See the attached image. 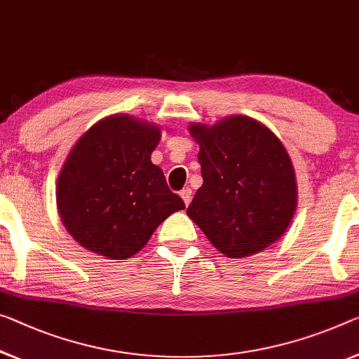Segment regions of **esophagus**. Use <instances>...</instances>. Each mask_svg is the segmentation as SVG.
<instances>
[{"label": "esophagus", "mask_w": 359, "mask_h": 359, "mask_svg": "<svg viewBox=\"0 0 359 359\" xmlns=\"http://www.w3.org/2000/svg\"><path fill=\"white\" fill-rule=\"evenodd\" d=\"M180 194H181V198H183L186 205H189V203H191V198H192V191H191V187H184V189L181 191Z\"/></svg>", "instance_id": "1"}]
</instances>
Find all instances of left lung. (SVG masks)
<instances>
[{
	"instance_id": "8db88e82",
	"label": "left lung",
	"mask_w": 359,
	"mask_h": 359,
	"mask_svg": "<svg viewBox=\"0 0 359 359\" xmlns=\"http://www.w3.org/2000/svg\"><path fill=\"white\" fill-rule=\"evenodd\" d=\"M203 184L187 217L213 247L245 258L278 242L297 210L294 165L278 136L247 115L191 123Z\"/></svg>"
}]
</instances>
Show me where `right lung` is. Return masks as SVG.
Returning a JSON list of instances; mask_svg holds the SVG:
<instances>
[{
  "label": "right lung",
  "instance_id": "add662e5",
  "mask_svg": "<svg viewBox=\"0 0 359 359\" xmlns=\"http://www.w3.org/2000/svg\"><path fill=\"white\" fill-rule=\"evenodd\" d=\"M156 123L114 114L86 130L57 176L60 222L86 250L109 260L133 257L157 226L183 210L151 154L161 141Z\"/></svg>",
  "mask_w": 359,
  "mask_h": 359
}]
</instances>
